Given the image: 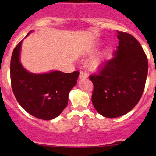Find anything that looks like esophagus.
Wrapping results in <instances>:
<instances>
[{"instance_id":"34e87169","label":"esophagus","mask_w":156,"mask_h":156,"mask_svg":"<svg viewBox=\"0 0 156 156\" xmlns=\"http://www.w3.org/2000/svg\"><path fill=\"white\" fill-rule=\"evenodd\" d=\"M87 72H84V71H81V72H80V74H79V78H81V79H85V78H87Z\"/></svg>"}]
</instances>
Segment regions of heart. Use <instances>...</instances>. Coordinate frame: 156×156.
Masks as SVG:
<instances>
[{
  "mask_svg": "<svg viewBox=\"0 0 156 156\" xmlns=\"http://www.w3.org/2000/svg\"><path fill=\"white\" fill-rule=\"evenodd\" d=\"M99 65H100V60H99V59H95V60L92 61L90 63L91 68L94 69H97V67L99 66Z\"/></svg>",
  "mask_w": 156,
  "mask_h": 156,
  "instance_id": "b5f03b06",
  "label": "heart"
}]
</instances>
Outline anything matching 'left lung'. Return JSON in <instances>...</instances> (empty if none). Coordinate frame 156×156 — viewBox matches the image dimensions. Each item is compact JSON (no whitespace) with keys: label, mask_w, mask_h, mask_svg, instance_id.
<instances>
[{"label":"left lung","mask_w":156,"mask_h":156,"mask_svg":"<svg viewBox=\"0 0 156 156\" xmlns=\"http://www.w3.org/2000/svg\"><path fill=\"white\" fill-rule=\"evenodd\" d=\"M118 50L95 75L92 103L100 115L116 118L130 112L140 100L148 73V59L140 44L130 34L117 31Z\"/></svg>","instance_id":"1"}]
</instances>
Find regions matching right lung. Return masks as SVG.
I'll use <instances>...</instances> for the list:
<instances>
[{
  "label": "right lung",
  "mask_w": 156,
  "mask_h": 156,
  "mask_svg": "<svg viewBox=\"0 0 156 156\" xmlns=\"http://www.w3.org/2000/svg\"><path fill=\"white\" fill-rule=\"evenodd\" d=\"M21 44L20 41L14 48L10 60V81L14 96L31 115L44 120L54 119L66 107L69 91L76 84L79 72L30 73L20 63Z\"/></svg>",
  "instance_id": "1"
}]
</instances>
